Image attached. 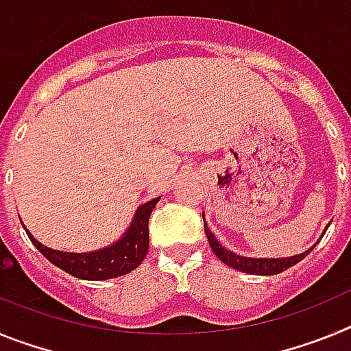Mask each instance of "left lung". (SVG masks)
<instances>
[{"instance_id":"8db88e82","label":"left lung","mask_w":351,"mask_h":351,"mask_svg":"<svg viewBox=\"0 0 351 351\" xmlns=\"http://www.w3.org/2000/svg\"><path fill=\"white\" fill-rule=\"evenodd\" d=\"M202 218H204V214H202ZM204 226H206V235H207V239H209L210 250L214 251V255L218 256L223 263H226V265L234 267L235 271L247 272V274H255V276L280 274V272L293 267V265H295V263H299L304 256H308L309 251L316 246L315 244V246L309 247V250L304 251V253H300V255L288 256V258H247V256L235 255V253L228 251L226 247H223L221 244L216 241V237L213 235V232L207 228L206 218H204Z\"/></svg>"}]
</instances>
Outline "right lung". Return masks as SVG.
<instances>
[{"mask_svg":"<svg viewBox=\"0 0 351 351\" xmlns=\"http://www.w3.org/2000/svg\"><path fill=\"white\" fill-rule=\"evenodd\" d=\"M158 200H160V197L153 198V200H149L138 207L135 216H133L132 225L128 226V230L117 243L104 247V250L89 251V253H68V251L52 250V247L38 243L29 234L26 226H24V230H26L31 243L35 244L36 250L61 271L80 278V280H112V278L128 274L133 269H137L147 255L149 216L156 207Z\"/></svg>","mask_w":351,"mask_h":351,"instance_id":"add662e5","label":"right lung"}]
</instances>
